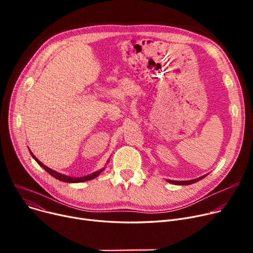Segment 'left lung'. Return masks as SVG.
Listing matches in <instances>:
<instances>
[{
    "mask_svg": "<svg viewBox=\"0 0 253 253\" xmlns=\"http://www.w3.org/2000/svg\"><path fill=\"white\" fill-rule=\"evenodd\" d=\"M206 175H203V176H200L198 177L196 179H191V180H183V181H180V180H171V179H166L168 182L170 183H173V184H177V185H188V184H192V183H195L199 180H201L202 178H204Z\"/></svg>",
    "mask_w": 253,
    "mask_h": 253,
    "instance_id": "1",
    "label": "left lung"
}]
</instances>
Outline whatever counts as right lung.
<instances>
[{
	"mask_svg": "<svg viewBox=\"0 0 253 253\" xmlns=\"http://www.w3.org/2000/svg\"><path fill=\"white\" fill-rule=\"evenodd\" d=\"M29 151H30L32 157L35 159L36 162H37L40 166H41L43 169H45L51 176L55 177L56 179H58V180H60V181H63V182H71V183H74V182H83V181L91 180V179H93V178L97 177V176L101 173V172L104 170V167H103V168H101V169H99V170H97V171H95V172H93V173H91V174H88V175H85V176H82V177L68 176V175H64V174H62V173H59V172H57V171H55V170H53V169L47 167V166L44 165L41 161L38 160V159L35 157V155L32 153V151H31L30 149H29ZM108 163H109V160H108Z\"/></svg>",
	"mask_w": 253,
	"mask_h": 253,
	"instance_id": "obj_1",
	"label": "right lung"
}]
</instances>
